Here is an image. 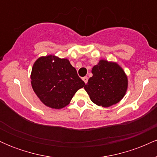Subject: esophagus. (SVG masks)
<instances>
[{
    "instance_id": "esophagus-1",
    "label": "esophagus",
    "mask_w": 157,
    "mask_h": 157,
    "mask_svg": "<svg viewBox=\"0 0 157 157\" xmlns=\"http://www.w3.org/2000/svg\"><path fill=\"white\" fill-rule=\"evenodd\" d=\"M82 80L84 81V82L85 83H87V82H88V77H82Z\"/></svg>"
}]
</instances>
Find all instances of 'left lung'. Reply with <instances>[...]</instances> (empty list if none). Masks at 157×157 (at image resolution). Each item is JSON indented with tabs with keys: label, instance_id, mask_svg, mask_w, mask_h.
Masks as SVG:
<instances>
[{
	"label": "left lung",
	"instance_id": "8db88e82",
	"mask_svg": "<svg viewBox=\"0 0 157 157\" xmlns=\"http://www.w3.org/2000/svg\"><path fill=\"white\" fill-rule=\"evenodd\" d=\"M84 89L94 103L104 108L115 105L123 98L128 89V77L120 65L100 60L91 70Z\"/></svg>",
	"mask_w": 157,
	"mask_h": 157
}]
</instances>
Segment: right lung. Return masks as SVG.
I'll return each mask as SVG.
<instances>
[{"label":"right lung","mask_w":157,"mask_h":157,"mask_svg":"<svg viewBox=\"0 0 157 157\" xmlns=\"http://www.w3.org/2000/svg\"><path fill=\"white\" fill-rule=\"evenodd\" d=\"M31 83L40 100L55 109L68 105L75 93L85 86L68 59L52 55L42 56L35 61Z\"/></svg>","instance_id":"right-lung-1"}]
</instances>
